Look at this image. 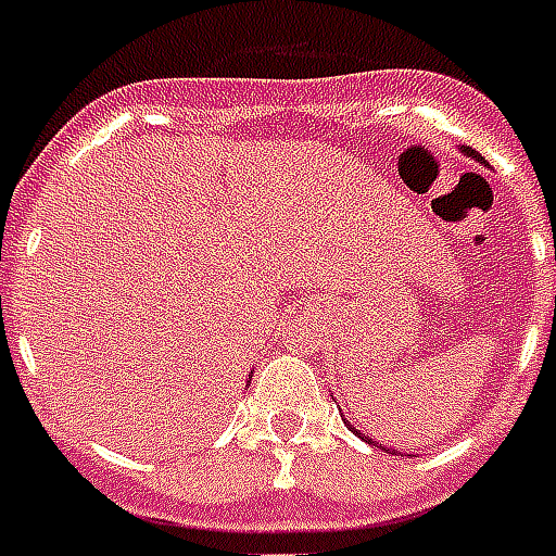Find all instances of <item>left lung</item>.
<instances>
[{
    "label": "left lung",
    "mask_w": 556,
    "mask_h": 556,
    "mask_svg": "<svg viewBox=\"0 0 556 556\" xmlns=\"http://www.w3.org/2000/svg\"><path fill=\"white\" fill-rule=\"evenodd\" d=\"M462 154H468V157L479 160V154H477V152H473V149H468V146H462ZM344 425H348V428H350V430H353V433H358V437H362V439H364V442H370V445H372V439H367V437H364L362 430H355V428H353V425H350V421H344ZM376 445H379V442H376ZM379 447H381V445H379Z\"/></svg>",
    "instance_id": "8db88e82"
}]
</instances>
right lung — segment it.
<instances>
[{
  "label": "right lung",
  "instance_id": "right-lung-1",
  "mask_svg": "<svg viewBox=\"0 0 556 556\" xmlns=\"http://www.w3.org/2000/svg\"><path fill=\"white\" fill-rule=\"evenodd\" d=\"M250 381H252V379H250Z\"/></svg>",
  "mask_w": 556,
  "mask_h": 556
}]
</instances>
